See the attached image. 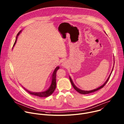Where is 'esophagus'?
I'll use <instances>...</instances> for the list:
<instances>
[{"label": "esophagus", "mask_w": 124, "mask_h": 124, "mask_svg": "<svg viewBox=\"0 0 124 124\" xmlns=\"http://www.w3.org/2000/svg\"><path fill=\"white\" fill-rule=\"evenodd\" d=\"M61 65L63 67H66L68 65V62L66 60H64L62 61V63L61 64Z\"/></svg>", "instance_id": "34e87169"}]
</instances>
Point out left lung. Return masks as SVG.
Returning <instances> with one entry per match:
<instances>
[{
	"label": "left lung",
	"instance_id": "8db88e82",
	"mask_svg": "<svg viewBox=\"0 0 124 124\" xmlns=\"http://www.w3.org/2000/svg\"><path fill=\"white\" fill-rule=\"evenodd\" d=\"M113 67H114V66H113V68H112V70H111V73L110 74V75H109V77H108V79H107V80H106V81L104 82V83L102 85H101V86H100L99 87H98L97 88H96V89H93V90H90V91H85V90H81V89H79L78 88V87L75 85V84L74 83V82H73V80H72V79L70 77V76H69L70 80V83H71L72 86H73V87L74 88V89H75L77 92H78L79 93L81 94H90V93H93V92H96V91H98V90L101 89V88H102V87H103L106 84V83H107V82L108 81V79H109V78H110V76H111V73H112V72L113 69Z\"/></svg>",
	"mask_w": 124,
	"mask_h": 124
}]
</instances>
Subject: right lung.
<instances>
[{
  "mask_svg": "<svg viewBox=\"0 0 124 124\" xmlns=\"http://www.w3.org/2000/svg\"><path fill=\"white\" fill-rule=\"evenodd\" d=\"M22 32V30H21L19 33L17 34V36H16V41L14 43V46H13V47L15 46L16 42V40H17V37H18V36L19 35V34L21 33ZM59 69V66H57L55 68V69H54V72H53L52 74V76H51V84H50V85L49 86V87L48 88V89L45 91H43V92H31V91H30L27 89H26L25 88H24L23 86V88H24V89L27 92H28L30 94H31V95H35V96H38V97H47L50 95H51L53 93H54V91L55 88H56V72L57 70Z\"/></svg>",
  "mask_w": 124,
  "mask_h": 124,
  "instance_id": "1",
  "label": "right lung"
}]
</instances>
